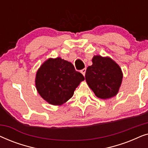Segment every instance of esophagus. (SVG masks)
<instances>
[{"mask_svg":"<svg viewBox=\"0 0 148 148\" xmlns=\"http://www.w3.org/2000/svg\"><path fill=\"white\" fill-rule=\"evenodd\" d=\"M86 69L84 68V69H82V71H81V73L84 75V76H85V74H86Z\"/></svg>","mask_w":148,"mask_h":148,"instance_id":"obj_1","label":"esophagus"}]
</instances>
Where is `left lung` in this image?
Masks as SVG:
<instances>
[{"label": "left lung", "mask_w": 148, "mask_h": 148, "mask_svg": "<svg viewBox=\"0 0 148 148\" xmlns=\"http://www.w3.org/2000/svg\"><path fill=\"white\" fill-rule=\"evenodd\" d=\"M92 65L86 69V80L95 95L100 99L112 98L118 94L122 84L123 72L112 58L94 56Z\"/></svg>", "instance_id": "left-lung-1"}]
</instances>
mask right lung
<instances>
[{
    "mask_svg": "<svg viewBox=\"0 0 148 148\" xmlns=\"http://www.w3.org/2000/svg\"><path fill=\"white\" fill-rule=\"evenodd\" d=\"M85 79L71 62L60 57L44 61L36 75V88L50 104L60 106L73 96L74 91Z\"/></svg>",
    "mask_w": 148,
    "mask_h": 148,
    "instance_id": "obj_1",
    "label": "right lung"
}]
</instances>
